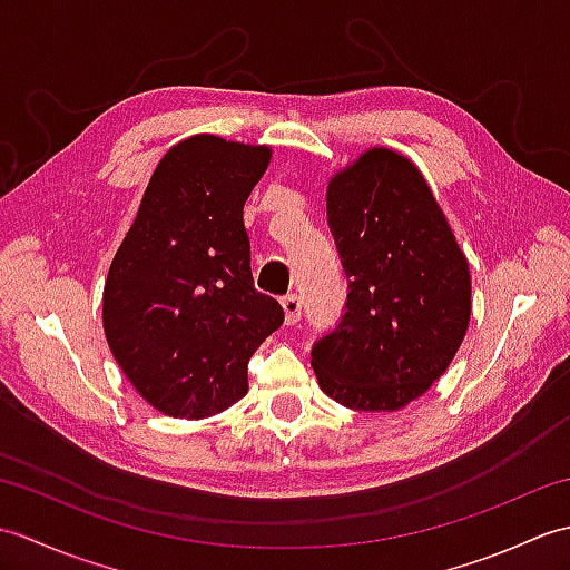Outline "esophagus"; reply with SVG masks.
<instances>
[{"instance_id": "1", "label": "esophagus", "mask_w": 570, "mask_h": 570, "mask_svg": "<svg viewBox=\"0 0 570 570\" xmlns=\"http://www.w3.org/2000/svg\"><path fill=\"white\" fill-rule=\"evenodd\" d=\"M282 308H284V318L286 325H294L301 318V298L296 294H288L282 298Z\"/></svg>"}]
</instances>
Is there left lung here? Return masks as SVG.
Returning <instances> with one entry per match:
<instances>
[{
	"instance_id": "obj_1",
	"label": "left lung",
	"mask_w": 570,
	"mask_h": 570,
	"mask_svg": "<svg viewBox=\"0 0 570 570\" xmlns=\"http://www.w3.org/2000/svg\"><path fill=\"white\" fill-rule=\"evenodd\" d=\"M345 316L313 345L321 390L357 411H399L443 377L468 333L470 266L409 156L362 151L328 180Z\"/></svg>"
}]
</instances>
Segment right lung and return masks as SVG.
I'll return each instance as SVG.
<instances>
[{
	"label": "right lung",
	"mask_w": 570,
	"mask_h": 570,
	"mask_svg": "<svg viewBox=\"0 0 570 570\" xmlns=\"http://www.w3.org/2000/svg\"><path fill=\"white\" fill-rule=\"evenodd\" d=\"M266 144L196 135L156 164L102 292L117 365L156 411L215 416L247 394V365L284 323L254 288L245 203Z\"/></svg>",
	"instance_id": "add662e5"
}]
</instances>
